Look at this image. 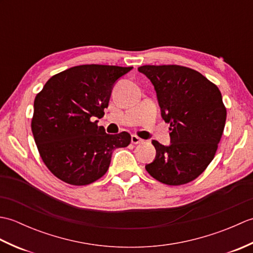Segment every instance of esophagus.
I'll list each match as a JSON object with an SVG mask.
<instances>
[{"label":"esophagus","instance_id":"esophagus-1","mask_svg":"<svg viewBox=\"0 0 253 253\" xmlns=\"http://www.w3.org/2000/svg\"><path fill=\"white\" fill-rule=\"evenodd\" d=\"M143 140L141 138H139L138 136H136V135H132L131 136V143H133V144H138V143H141Z\"/></svg>","mask_w":253,"mask_h":253}]
</instances>
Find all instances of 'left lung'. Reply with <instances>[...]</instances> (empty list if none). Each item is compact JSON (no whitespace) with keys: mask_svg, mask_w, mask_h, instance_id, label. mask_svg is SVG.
I'll return each instance as SVG.
<instances>
[{"mask_svg":"<svg viewBox=\"0 0 253 253\" xmlns=\"http://www.w3.org/2000/svg\"><path fill=\"white\" fill-rule=\"evenodd\" d=\"M138 71L154 85L161 115L170 126V144L152 141L157 155L146 169L165 185L190 182L211 163L222 138L226 107L221 91L185 66L144 65Z\"/></svg>","mask_w":253,"mask_h":253,"instance_id":"1","label":"left lung"}]
</instances>
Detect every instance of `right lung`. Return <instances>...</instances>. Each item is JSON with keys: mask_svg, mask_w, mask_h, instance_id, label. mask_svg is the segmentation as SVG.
<instances>
[{"mask_svg": "<svg viewBox=\"0 0 253 253\" xmlns=\"http://www.w3.org/2000/svg\"><path fill=\"white\" fill-rule=\"evenodd\" d=\"M132 67L79 65L52 76L37 94L31 130L43 163L58 179L84 186L103 176L112 153L131 141L128 132L109 135L98 126L113 85Z\"/></svg>", "mask_w": 253, "mask_h": 253, "instance_id": "right-lung-1", "label": "right lung"}]
</instances>
